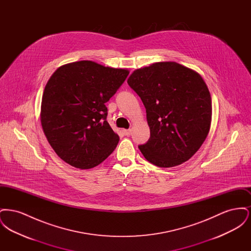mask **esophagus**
Instances as JSON below:
<instances>
[{"label":"esophagus","mask_w":251,"mask_h":251,"mask_svg":"<svg viewBox=\"0 0 251 251\" xmlns=\"http://www.w3.org/2000/svg\"><path fill=\"white\" fill-rule=\"evenodd\" d=\"M123 133L125 134V135H127V136H129V135H131V129H128V130H123Z\"/></svg>","instance_id":"esophagus-1"}]
</instances>
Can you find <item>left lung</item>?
Returning a JSON list of instances; mask_svg holds the SVG:
<instances>
[{"label":"left lung","instance_id":"left-lung-1","mask_svg":"<svg viewBox=\"0 0 251 251\" xmlns=\"http://www.w3.org/2000/svg\"><path fill=\"white\" fill-rule=\"evenodd\" d=\"M128 84L146 108L151 136L138 148L159 167L189 160L206 139L212 100L201 76L176 62H159L136 70Z\"/></svg>","mask_w":251,"mask_h":251}]
</instances>
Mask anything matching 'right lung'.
I'll return each instance as SVG.
<instances>
[{"instance_id": "right-lung-1", "label": "right lung", "mask_w": 251, "mask_h": 251, "mask_svg": "<svg viewBox=\"0 0 251 251\" xmlns=\"http://www.w3.org/2000/svg\"><path fill=\"white\" fill-rule=\"evenodd\" d=\"M129 72L79 61L50 76L41 102V125L49 143L72 167L88 169L102 163L120 136L107 122L105 103Z\"/></svg>"}]
</instances>
